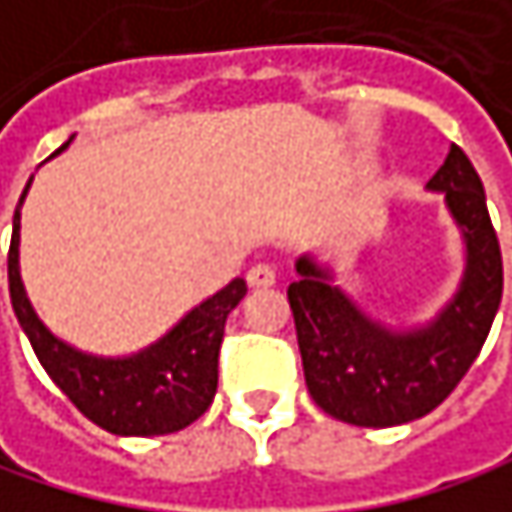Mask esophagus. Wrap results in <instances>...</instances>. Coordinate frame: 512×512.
Segmentation results:
<instances>
[{
    "label": "esophagus",
    "instance_id": "obj_1",
    "mask_svg": "<svg viewBox=\"0 0 512 512\" xmlns=\"http://www.w3.org/2000/svg\"><path fill=\"white\" fill-rule=\"evenodd\" d=\"M248 288H273L276 285V270L270 264H254L245 276Z\"/></svg>",
    "mask_w": 512,
    "mask_h": 512
}]
</instances>
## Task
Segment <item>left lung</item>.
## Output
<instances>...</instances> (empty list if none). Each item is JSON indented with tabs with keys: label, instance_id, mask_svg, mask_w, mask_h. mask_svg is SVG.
I'll list each match as a JSON object with an SVG mask.
<instances>
[{
	"label": "left lung",
	"instance_id": "left-lung-1",
	"mask_svg": "<svg viewBox=\"0 0 512 512\" xmlns=\"http://www.w3.org/2000/svg\"><path fill=\"white\" fill-rule=\"evenodd\" d=\"M444 191L447 209L465 236V276L456 297L426 327L390 330L333 285V273L309 254L288 288L297 324L306 387L330 417L387 429L426 417L477 360L504 294L501 245L486 209L483 182L453 143L426 185Z\"/></svg>",
	"mask_w": 512,
	"mask_h": 512
}]
</instances>
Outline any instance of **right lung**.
I'll list each match as a JSON object with an SVG mask.
<instances>
[{"mask_svg":"<svg viewBox=\"0 0 512 512\" xmlns=\"http://www.w3.org/2000/svg\"><path fill=\"white\" fill-rule=\"evenodd\" d=\"M71 143V140H68ZM62 143L53 155H59ZM32 182V179H29ZM8 248V291L14 315L32 342L35 357L74 408L110 435H170L191 426L215 399L218 351L224 321L245 297V282L233 279L218 294L194 306L167 336L131 357H92L56 339L35 315L20 282V206Z\"/></svg>","mask_w":512,"mask_h":512,"instance_id":"obj_1","label":"right lung"}]
</instances>
